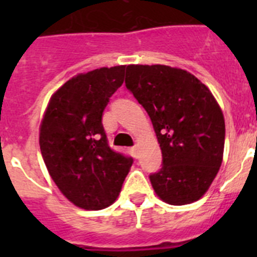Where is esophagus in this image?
I'll return each instance as SVG.
<instances>
[{
  "mask_svg": "<svg viewBox=\"0 0 257 257\" xmlns=\"http://www.w3.org/2000/svg\"><path fill=\"white\" fill-rule=\"evenodd\" d=\"M138 145H134L133 148H131V153H133V156L135 157V158H138V156H139V152H138Z\"/></svg>",
  "mask_w": 257,
  "mask_h": 257,
  "instance_id": "esophagus-1",
  "label": "esophagus"
}]
</instances>
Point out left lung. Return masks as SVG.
<instances>
[{
	"mask_svg": "<svg viewBox=\"0 0 257 257\" xmlns=\"http://www.w3.org/2000/svg\"><path fill=\"white\" fill-rule=\"evenodd\" d=\"M124 83L162 151V169L149 176L156 194L174 206L198 201L222 162L225 122L216 99L197 77L167 65H127Z\"/></svg>",
	"mask_w": 257,
	"mask_h": 257,
	"instance_id": "obj_1",
	"label": "left lung"
}]
</instances>
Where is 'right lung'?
I'll list each match as a JSON object with an SVG mask.
<instances>
[{
    "label": "right lung",
    "mask_w": 257,
    "mask_h": 257,
    "mask_svg": "<svg viewBox=\"0 0 257 257\" xmlns=\"http://www.w3.org/2000/svg\"><path fill=\"white\" fill-rule=\"evenodd\" d=\"M124 68L77 74L52 95L40 127V148L50 176L77 207L103 210L117 199L133 165L108 145L101 117Z\"/></svg>",
    "instance_id": "obj_1"
}]
</instances>
